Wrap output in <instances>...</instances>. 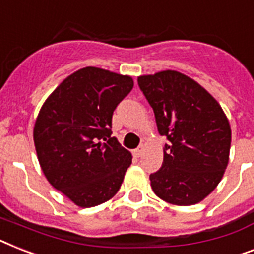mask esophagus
<instances>
[{"label":"esophagus","mask_w":254,"mask_h":254,"mask_svg":"<svg viewBox=\"0 0 254 254\" xmlns=\"http://www.w3.org/2000/svg\"><path fill=\"white\" fill-rule=\"evenodd\" d=\"M143 151H145V146H139V147L134 150V155L139 158V156L143 155Z\"/></svg>","instance_id":"34e87169"}]
</instances>
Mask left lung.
I'll return each instance as SVG.
<instances>
[{
  "label": "left lung",
  "mask_w": 254,
  "mask_h": 254,
  "mask_svg": "<svg viewBox=\"0 0 254 254\" xmlns=\"http://www.w3.org/2000/svg\"><path fill=\"white\" fill-rule=\"evenodd\" d=\"M138 84L166 135L163 164L150 175L163 201L195 205L218 187L227 168L231 127L220 104L201 84L176 70L138 77Z\"/></svg>",
  "instance_id": "1"
}]
</instances>
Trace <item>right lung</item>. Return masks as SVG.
<instances>
[{
	"label": "right lung",
	"instance_id": "add662e5",
	"mask_svg": "<svg viewBox=\"0 0 254 254\" xmlns=\"http://www.w3.org/2000/svg\"><path fill=\"white\" fill-rule=\"evenodd\" d=\"M133 78L87 66L70 74L40 108L34 143L49 184L79 207L116 194L131 154L111 137L113 111L131 91Z\"/></svg>",
	"mask_w": 254,
	"mask_h": 254
}]
</instances>
